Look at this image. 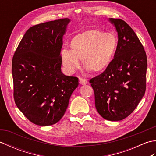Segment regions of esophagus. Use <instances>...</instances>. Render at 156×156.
<instances>
[{
	"label": "esophagus",
	"mask_w": 156,
	"mask_h": 156,
	"mask_svg": "<svg viewBox=\"0 0 156 156\" xmlns=\"http://www.w3.org/2000/svg\"><path fill=\"white\" fill-rule=\"evenodd\" d=\"M79 80H80V84L85 85V84H88V81L86 80V79L80 78V79H79Z\"/></svg>",
	"instance_id": "1"
}]
</instances>
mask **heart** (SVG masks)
Wrapping results in <instances>:
<instances>
[{
    "instance_id": "b5f03b06",
    "label": "heart",
    "mask_w": 156,
    "mask_h": 156,
    "mask_svg": "<svg viewBox=\"0 0 156 156\" xmlns=\"http://www.w3.org/2000/svg\"><path fill=\"white\" fill-rule=\"evenodd\" d=\"M118 39L112 33L98 29L85 31L73 37L70 51L61 53L63 65L69 72H74L83 61L84 68L94 74L101 73L110 65L116 54Z\"/></svg>"
}]
</instances>
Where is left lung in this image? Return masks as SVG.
<instances>
[{"label":"left lung","instance_id":"left-lung-1","mask_svg":"<svg viewBox=\"0 0 156 156\" xmlns=\"http://www.w3.org/2000/svg\"><path fill=\"white\" fill-rule=\"evenodd\" d=\"M118 34V46L111 64L90 80L95 107L108 121L124 119L133 112L146 89L147 56L137 35L123 20L109 19Z\"/></svg>","mask_w":156,"mask_h":156}]
</instances>
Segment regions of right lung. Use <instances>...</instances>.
Segmentation results:
<instances>
[{
	"label": "right lung",
	"instance_id": "obj_1",
	"mask_svg": "<svg viewBox=\"0 0 156 156\" xmlns=\"http://www.w3.org/2000/svg\"><path fill=\"white\" fill-rule=\"evenodd\" d=\"M69 19L36 25L26 31L13 55L16 107L33 123L55 124L64 116L78 78L62 72L63 36Z\"/></svg>",
	"mask_w": 156,
	"mask_h": 156
}]
</instances>
